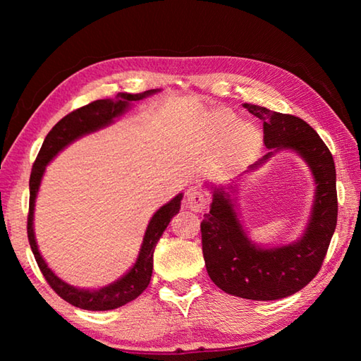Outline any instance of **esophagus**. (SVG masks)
<instances>
[{
    "label": "esophagus",
    "instance_id": "1",
    "mask_svg": "<svg viewBox=\"0 0 361 361\" xmlns=\"http://www.w3.org/2000/svg\"><path fill=\"white\" fill-rule=\"evenodd\" d=\"M209 205V195L197 189H191L186 197V207L192 212H202Z\"/></svg>",
    "mask_w": 361,
    "mask_h": 361
}]
</instances>
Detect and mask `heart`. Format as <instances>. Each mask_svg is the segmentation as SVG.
<instances>
[{
	"instance_id": "1",
	"label": "heart",
	"mask_w": 361,
	"mask_h": 361,
	"mask_svg": "<svg viewBox=\"0 0 361 361\" xmlns=\"http://www.w3.org/2000/svg\"><path fill=\"white\" fill-rule=\"evenodd\" d=\"M232 124H234V118L228 113H223L218 118V127L221 130H229ZM256 137H258V132H256V129L252 124H239L234 129V140L240 145L253 143Z\"/></svg>"
}]
</instances>
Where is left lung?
<instances>
[{
  "mask_svg": "<svg viewBox=\"0 0 361 361\" xmlns=\"http://www.w3.org/2000/svg\"><path fill=\"white\" fill-rule=\"evenodd\" d=\"M243 108L262 121L269 149L247 172L261 167L279 151H295L314 176L312 210L301 239L261 247L250 239L235 210L239 183L207 185L212 189V204L200 223L202 252L207 272L218 288L232 296L272 301L295 295L320 271L338 223L336 169L331 152L305 121L252 103H243Z\"/></svg>",
  "mask_w": 361,
  "mask_h": 361,
  "instance_id": "1",
  "label": "left lung"
}]
</instances>
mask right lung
Wrapping results in <instances>:
<instances>
[{
    "mask_svg": "<svg viewBox=\"0 0 361 361\" xmlns=\"http://www.w3.org/2000/svg\"><path fill=\"white\" fill-rule=\"evenodd\" d=\"M156 92H159V89L146 90V92L142 94L119 92L114 99L95 100L92 103H89V105L76 109V111L66 114L65 118L60 119L57 124L52 127V130L47 133L44 143H42L38 152V157H36V161L33 164L32 175H30V210L27 224L30 247H32L35 259L38 262L42 276L47 280V283L51 285V288L56 291L60 298L65 299L66 302L75 305V307L85 310H111L133 301V299L142 295L146 290V286L149 285V280L152 276V255H154V248L159 239H161V235L164 234V231L167 229L170 219L180 212L183 194L180 192L178 195H175L170 202L162 205L161 209L152 215L148 223V228L145 231L143 242L142 247H140L137 261L133 262V266L124 274V276L113 283L102 286V288L84 290L76 288V286L66 283L62 279L57 277L54 271H51V267L46 264L44 258H42L38 250V243H36L33 229V219L36 195H38L39 191L42 175L46 172L47 164L51 162L60 151L75 142V140L113 124L114 119L124 114L127 109L132 106L133 102L143 100L146 97L154 95Z\"/></svg>",
    "mask_w": 361,
    "mask_h": 361,
    "instance_id": "obj_1",
    "label": "right lung"
}]
</instances>
